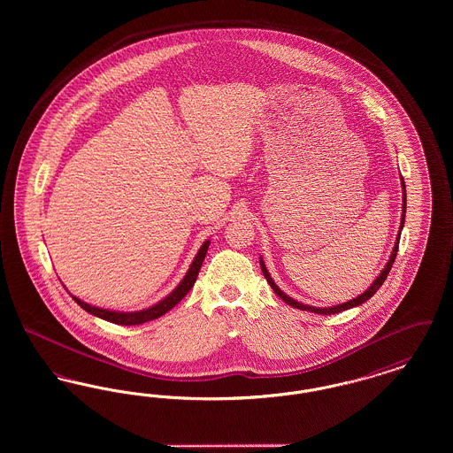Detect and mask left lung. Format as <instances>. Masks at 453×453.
I'll return each mask as SVG.
<instances>
[{"label":"left lung","mask_w":453,"mask_h":453,"mask_svg":"<svg viewBox=\"0 0 453 453\" xmlns=\"http://www.w3.org/2000/svg\"><path fill=\"white\" fill-rule=\"evenodd\" d=\"M401 187H403V214H401L399 233H397L395 242H394V248H392V253H390V257H388V261L386 263L384 270L379 273V277H377L375 280L372 281V285L366 288L364 294H360L358 297H355V299H351V301L343 302V303H338V305H331V307H314V305H307V303L294 301L292 297H288L283 290H280V287L275 283V280H273V279H272V275H270V272L266 270L265 261H263V258L259 257V266H261V272H263V275H265L266 281L270 283V287L273 288V292L280 297L281 301L287 302L288 305H292V307H296V309L309 311V312H316V314H324V316H327V314H338V312H342V311L351 309V307H357V305H360V303H364V302L368 301V299H370V297H372V296H373V294L382 287V283L386 281V279H388V272H390V268H392V263H394V259L397 257V248H399L401 231H403V227H404V220H406V183H404V178H403V176H401Z\"/></svg>","instance_id":"left-lung-1"}]
</instances>
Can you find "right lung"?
<instances>
[{
  "label": "right lung",
  "instance_id": "add662e5",
  "mask_svg": "<svg viewBox=\"0 0 453 453\" xmlns=\"http://www.w3.org/2000/svg\"><path fill=\"white\" fill-rule=\"evenodd\" d=\"M209 244L211 241L207 239L198 253L195 255L194 261L187 272V275L183 277V280L180 281L176 285V288L172 290L165 299H161L159 302H156L151 307L148 309H142V311H134V312H120V311H110V309H104V307H96V305H91L88 302L78 299L76 296H71L73 301L76 302L81 309H85L89 314L100 318V319H105L108 323L120 324V326H135V324L150 323L152 319H157L161 318L163 314H166L170 309H173L178 302L181 301L188 292L190 288L194 287L195 280L198 277V272H200V266L203 263V258L207 255V250H209Z\"/></svg>",
  "mask_w": 453,
  "mask_h": 453
}]
</instances>
